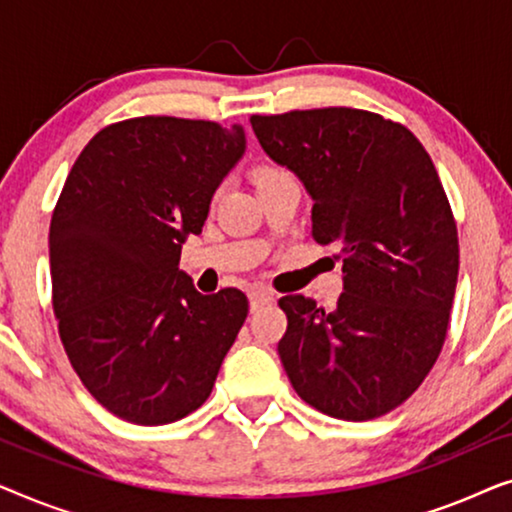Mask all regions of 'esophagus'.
<instances>
[{
  "mask_svg": "<svg viewBox=\"0 0 512 512\" xmlns=\"http://www.w3.org/2000/svg\"><path fill=\"white\" fill-rule=\"evenodd\" d=\"M272 300H275V296H272V293H270L268 289H263V286H258V289H254V291L249 293V305H251V312L258 310V307H261V305H268V303H272Z\"/></svg>",
  "mask_w": 512,
  "mask_h": 512,
  "instance_id": "esophagus-1",
  "label": "esophagus"
}]
</instances>
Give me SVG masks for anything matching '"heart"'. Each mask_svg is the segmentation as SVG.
Masks as SVG:
<instances>
[{"label": "heart", "mask_w": 512, "mask_h": 512, "mask_svg": "<svg viewBox=\"0 0 512 512\" xmlns=\"http://www.w3.org/2000/svg\"><path fill=\"white\" fill-rule=\"evenodd\" d=\"M286 170H282V167H277V165H261V167H256L254 170V181H256V186L258 184H263V181H268V179H275V177H279V174H284Z\"/></svg>", "instance_id": "heart-1"}]
</instances>
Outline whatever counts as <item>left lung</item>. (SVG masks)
Returning <instances> with one entry per match:
<instances>
[{
	"label": "left lung",
	"mask_w": 512,
	"mask_h": 512,
	"mask_svg": "<svg viewBox=\"0 0 512 512\" xmlns=\"http://www.w3.org/2000/svg\"><path fill=\"white\" fill-rule=\"evenodd\" d=\"M258 142L312 195V237L338 244L333 312L284 296L277 352L296 394L328 417L366 422L419 389L445 345L459 275L450 200L419 139L349 107L251 116Z\"/></svg>",
	"instance_id": "left-lung-1"
}]
</instances>
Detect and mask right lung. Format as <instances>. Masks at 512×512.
I'll return each instance as SVG.
<instances>
[{"label": "right lung", "mask_w": 512, "mask_h": 512, "mask_svg": "<svg viewBox=\"0 0 512 512\" xmlns=\"http://www.w3.org/2000/svg\"><path fill=\"white\" fill-rule=\"evenodd\" d=\"M242 153L240 125L137 116L97 132L67 174L48 235L53 312L83 387L125 422L198 410L247 319L242 291L202 296L179 270Z\"/></svg>", "instance_id": "1"}]
</instances>
